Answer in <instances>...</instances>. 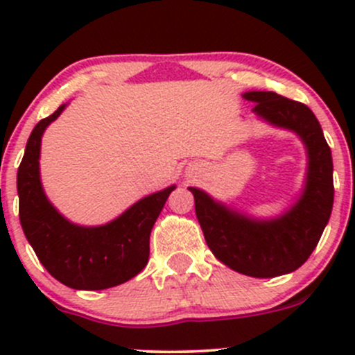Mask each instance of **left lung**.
Listing matches in <instances>:
<instances>
[{"label":"left lung","mask_w":355,"mask_h":355,"mask_svg":"<svg viewBox=\"0 0 355 355\" xmlns=\"http://www.w3.org/2000/svg\"><path fill=\"white\" fill-rule=\"evenodd\" d=\"M256 103L252 113L264 123L295 134L307 156L302 191L280 214L257 218L214 199L206 191L194 194L196 216L206 244L218 261L237 273L273 278L302 266L320 242L333 207V159L321 125L302 103L271 91H247Z\"/></svg>","instance_id":"left-lung-1"}]
</instances>
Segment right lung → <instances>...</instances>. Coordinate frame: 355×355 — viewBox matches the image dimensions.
<instances>
[{
	"label": "right lung",
	"instance_id": "right-lung-1",
	"mask_svg": "<svg viewBox=\"0 0 355 355\" xmlns=\"http://www.w3.org/2000/svg\"><path fill=\"white\" fill-rule=\"evenodd\" d=\"M67 106L39 121L25 146L17 173L20 223L42 266L63 285L75 290L116 287L148 264L153 225L177 185L139 199L105 225L85 227L63 216L42 187L39 157L44 130Z\"/></svg>",
	"mask_w": 355,
	"mask_h": 355
}]
</instances>
